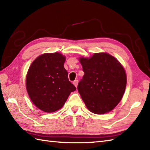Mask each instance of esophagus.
I'll return each mask as SVG.
<instances>
[{"label": "esophagus", "instance_id": "obj_1", "mask_svg": "<svg viewBox=\"0 0 150 150\" xmlns=\"http://www.w3.org/2000/svg\"><path fill=\"white\" fill-rule=\"evenodd\" d=\"M78 82H79V81H78V80H75V81H73V84L75 85V87H77V85H78Z\"/></svg>", "mask_w": 150, "mask_h": 150}]
</instances>
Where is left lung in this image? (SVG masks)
Returning a JSON list of instances; mask_svg holds the SVG:
<instances>
[{"mask_svg":"<svg viewBox=\"0 0 150 150\" xmlns=\"http://www.w3.org/2000/svg\"><path fill=\"white\" fill-rule=\"evenodd\" d=\"M80 62L84 75L77 89L86 106L95 114L109 112L122 98L126 86L125 70L115 57L105 53L80 58Z\"/></svg>","mask_w":150,"mask_h":150,"instance_id":"obj_1","label":"left lung"}]
</instances>
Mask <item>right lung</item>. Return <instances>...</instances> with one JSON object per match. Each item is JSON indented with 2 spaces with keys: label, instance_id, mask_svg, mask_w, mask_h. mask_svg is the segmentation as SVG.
Here are the masks:
<instances>
[{
  "label": "right lung",
  "instance_id": "obj_1",
  "mask_svg": "<svg viewBox=\"0 0 150 150\" xmlns=\"http://www.w3.org/2000/svg\"><path fill=\"white\" fill-rule=\"evenodd\" d=\"M66 58L59 53H45L31 64L26 76V89L31 101L47 113L60 109L71 92L76 90L64 67Z\"/></svg>",
  "mask_w": 150,
  "mask_h": 150
}]
</instances>
